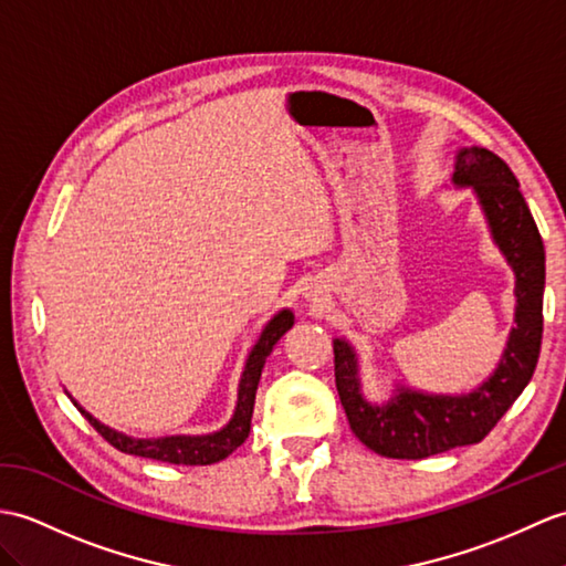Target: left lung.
<instances>
[{
  "label": "left lung",
  "mask_w": 566,
  "mask_h": 566,
  "mask_svg": "<svg viewBox=\"0 0 566 566\" xmlns=\"http://www.w3.org/2000/svg\"><path fill=\"white\" fill-rule=\"evenodd\" d=\"M453 186L478 195L492 239L516 274V327H511L494 374L472 392L433 396L398 386L384 405L364 398L357 354L347 339L335 337V386L349 427L364 446L386 458L419 461L480 443L528 386L541 357L545 245L516 176L490 149L465 147L455 156Z\"/></svg>",
  "instance_id": "obj_1"
}]
</instances>
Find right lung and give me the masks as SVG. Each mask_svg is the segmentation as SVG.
Masks as SVG:
<instances>
[{
  "label": "right lung",
  "mask_w": 566,
  "mask_h": 566,
  "mask_svg": "<svg viewBox=\"0 0 566 566\" xmlns=\"http://www.w3.org/2000/svg\"><path fill=\"white\" fill-rule=\"evenodd\" d=\"M292 325H294V313L289 308L280 311L265 325V331L260 333V339L255 343V347L251 349V354H248L245 369H243L241 384H239V402H235V412L231 417V422L214 433H205V437L133 439V437H125V433H120V431L101 424L98 419L91 417L76 400H72V402L76 405V410L88 419V424L94 427L111 446H115L117 451L129 453V455L151 458V461H161V463H174V465L219 463L227 455H231L235 449H239V446L248 439V433H251V417H253L255 390L260 384L262 366H265V359L270 357L272 347L280 343V337Z\"/></svg>",
  "instance_id": "obj_1"
}]
</instances>
